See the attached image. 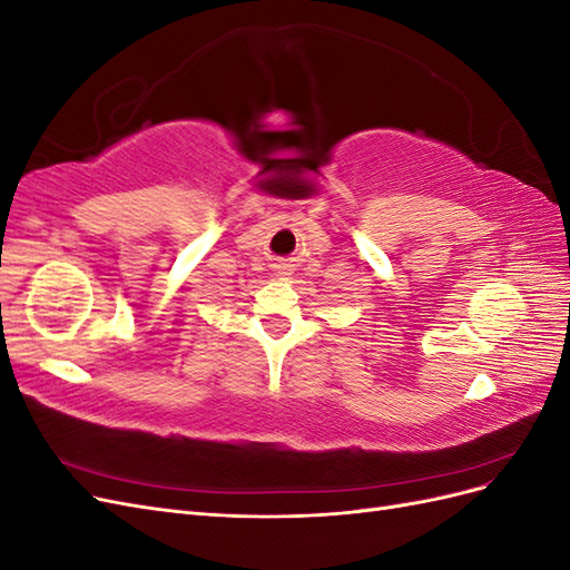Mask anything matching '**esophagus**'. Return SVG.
Masks as SVG:
<instances>
[{
	"label": "esophagus",
	"mask_w": 570,
	"mask_h": 570,
	"mask_svg": "<svg viewBox=\"0 0 570 570\" xmlns=\"http://www.w3.org/2000/svg\"><path fill=\"white\" fill-rule=\"evenodd\" d=\"M273 271H275V275H281V278H287V275L292 273V266L289 264H275Z\"/></svg>",
	"instance_id": "34e87169"
}]
</instances>
